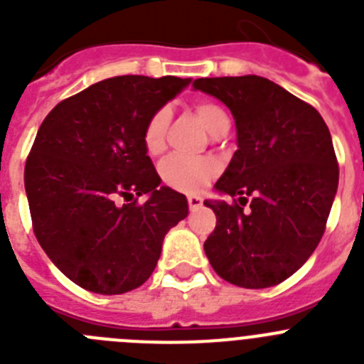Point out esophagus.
Segmentation results:
<instances>
[{
  "label": "esophagus",
  "mask_w": 364,
  "mask_h": 364,
  "mask_svg": "<svg viewBox=\"0 0 364 364\" xmlns=\"http://www.w3.org/2000/svg\"><path fill=\"white\" fill-rule=\"evenodd\" d=\"M202 204H204V200H202L200 197H197V195H189V197H188V205H189V210H191V211L198 210Z\"/></svg>",
  "instance_id": "obj_1"
}]
</instances>
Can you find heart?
Wrapping results in <instances>:
<instances>
[{"label": "heart", "instance_id": "1", "mask_svg": "<svg viewBox=\"0 0 364 364\" xmlns=\"http://www.w3.org/2000/svg\"><path fill=\"white\" fill-rule=\"evenodd\" d=\"M193 111L213 136H218L220 133H226L230 129L228 112L211 100H197L193 104ZM169 120H171V111L167 107L156 109L147 118L142 131V142L151 156H156L166 149V133L169 127ZM217 171V162L208 156L171 154L160 166V176H162L164 184L182 193H198L210 184Z\"/></svg>", "mask_w": 364, "mask_h": 364}]
</instances>
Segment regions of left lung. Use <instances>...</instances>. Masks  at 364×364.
Here are the masks:
<instances>
[{"mask_svg": "<svg viewBox=\"0 0 364 364\" xmlns=\"http://www.w3.org/2000/svg\"><path fill=\"white\" fill-rule=\"evenodd\" d=\"M193 87L230 107L239 142L215 184L233 202H204L217 217L205 255L235 286L279 284L310 259L326 230L339 184L328 125L317 109L255 74L198 78Z\"/></svg>", "mask_w": 364, "mask_h": 364, "instance_id": "1", "label": "left lung"}]
</instances>
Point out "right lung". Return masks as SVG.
<instances>
[{"instance_id":"add662e5","label":"right lung","mask_w":364,"mask_h":364,"mask_svg":"<svg viewBox=\"0 0 364 364\" xmlns=\"http://www.w3.org/2000/svg\"><path fill=\"white\" fill-rule=\"evenodd\" d=\"M189 80L107 78L45 117L25 162L32 230L74 284L118 295L151 277L166 233L188 217L184 195L159 188L142 131ZM149 194L146 203H138Z\"/></svg>"}]
</instances>
